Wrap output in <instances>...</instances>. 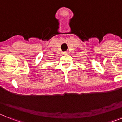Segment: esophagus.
Returning <instances> with one entry per match:
<instances>
[{"instance_id": "34e87169", "label": "esophagus", "mask_w": 122, "mask_h": 122, "mask_svg": "<svg viewBox=\"0 0 122 122\" xmlns=\"http://www.w3.org/2000/svg\"><path fill=\"white\" fill-rule=\"evenodd\" d=\"M67 53H68V52H64L63 54H66Z\"/></svg>"}]
</instances>
